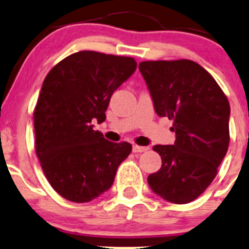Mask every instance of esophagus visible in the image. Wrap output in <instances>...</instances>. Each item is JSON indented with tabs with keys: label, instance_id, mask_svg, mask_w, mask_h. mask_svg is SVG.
Listing matches in <instances>:
<instances>
[{
	"label": "esophagus",
	"instance_id": "esophagus-1",
	"mask_svg": "<svg viewBox=\"0 0 249 249\" xmlns=\"http://www.w3.org/2000/svg\"><path fill=\"white\" fill-rule=\"evenodd\" d=\"M148 147H142V145H136L135 144L132 147V152L134 153H142V152H147Z\"/></svg>",
	"mask_w": 249,
	"mask_h": 249
}]
</instances>
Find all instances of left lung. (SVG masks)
I'll return each instance as SVG.
<instances>
[{
	"label": "left lung",
	"mask_w": 249,
	"mask_h": 249,
	"mask_svg": "<svg viewBox=\"0 0 249 249\" xmlns=\"http://www.w3.org/2000/svg\"><path fill=\"white\" fill-rule=\"evenodd\" d=\"M140 72L159 117L173 120L172 145L157 144L161 169L148 176L166 201L188 203L217 176L229 147L230 105L214 78L190 60L143 61Z\"/></svg>",
	"instance_id": "obj_1"
}]
</instances>
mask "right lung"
Masks as SVG:
<instances>
[{
    "instance_id": "add662e5",
    "label": "right lung",
    "mask_w": 249,
    "mask_h": 249,
    "mask_svg": "<svg viewBox=\"0 0 249 249\" xmlns=\"http://www.w3.org/2000/svg\"><path fill=\"white\" fill-rule=\"evenodd\" d=\"M136 67L132 57L84 50L47 74L34 112L36 153L48 182L69 201L107 192L131 153L130 143L107 141L92 123L105 122L110 96Z\"/></svg>"
}]
</instances>
